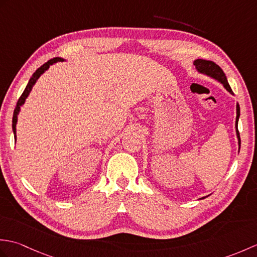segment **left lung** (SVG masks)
Instances as JSON below:
<instances>
[{"mask_svg": "<svg viewBox=\"0 0 257 257\" xmlns=\"http://www.w3.org/2000/svg\"><path fill=\"white\" fill-rule=\"evenodd\" d=\"M194 66L198 68V70L200 73H203L211 76V77L215 78L216 80H219L221 84H223V86L225 87V88L233 94V91L231 89L230 85L227 83V79H226V76L223 72L222 68L219 66V65H216L215 63L210 62V61H204V59H196L194 62ZM238 117H239V105L237 103L236 105V121H235V125H236V135H237V138H238V146L241 147V138H239V133H238V129H237V122H238Z\"/></svg>", "mask_w": 257, "mask_h": 257, "instance_id": "obj_1", "label": "left lung"}]
</instances>
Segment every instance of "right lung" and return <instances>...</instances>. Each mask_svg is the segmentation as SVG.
<instances>
[{
  "label": "right lung",
  "instance_id": "obj_1",
  "mask_svg": "<svg viewBox=\"0 0 257 257\" xmlns=\"http://www.w3.org/2000/svg\"><path fill=\"white\" fill-rule=\"evenodd\" d=\"M62 61H63V59L59 58V57H55V58H53V59H50V61L46 62L45 64H43L40 68L36 69V72H35L34 74H33V76H32L30 81H29V84H27L26 88H25L24 91H23V94H22L21 97L19 98L18 103H16V107H15V109H14L13 120H12V128H13V133H14L15 140H16V122H18V114H19V112H20V108H21V106L24 103V101H25V99H26V97L29 96L30 91L32 90L33 85H34V84L36 83V80L38 79V77H40V76H41L43 73H44L46 69H48V67H50L51 65H53L54 63H56V62H62Z\"/></svg>",
  "mask_w": 257,
  "mask_h": 257
}]
</instances>
